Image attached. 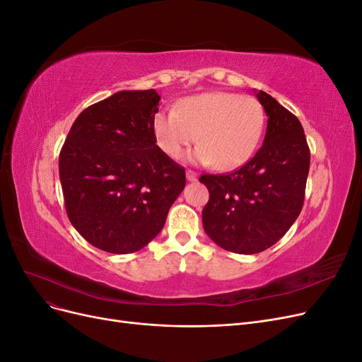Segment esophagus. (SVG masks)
<instances>
[{
    "instance_id": "1",
    "label": "esophagus",
    "mask_w": 362,
    "mask_h": 362,
    "mask_svg": "<svg viewBox=\"0 0 362 362\" xmlns=\"http://www.w3.org/2000/svg\"><path fill=\"white\" fill-rule=\"evenodd\" d=\"M185 175H187V181H196V180H198V173L193 172V170H187V172H185Z\"/></svg>"
}]
</instances>
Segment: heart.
I'll return each instance as SVG.
<instances>
[{
    "instance_id": "1",
    "label": "heart",
    "mask_w": 362,
    "mask_h": 362,
    "mask_svg": "<svg viewBox=\"0 0 362 362\" xmlns=\"http://www.w3.org/2000/svg\"><path fill=\"white\" fill-rule=\"evenodd\" d=\"M264 129L262 105L249 95L208 92L182 100L175 112L160 110L152 117L158 148L168 157H182L198 137L201 145L192 160L217 170L245 164L259 144Z\"/></svg>"
}]
</instances>
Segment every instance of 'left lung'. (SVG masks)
Segmentation results:
<instances>
[{"label":"left lung","mask_w":362,"mask_h":362,"mask_svg":"<svg viewBox=\"0 0 362 362\" xmlns=\"http://www.w3.org/2000/svg\"><path fill=\"white\" fill-rule=\"evenodd\" d=\"M257 98L267 115L264 144L240 169L199 178L210 192L202 210L206 235L245 255L275 245L298 218L311 158L299 119L269 93Z\"/></svg>","instance_id":"obj_1"}]
</instances>
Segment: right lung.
<instances>
[{"label":"right lung","instance_id":"obj_1","mask_svg":"<svg viewBox=\"0 0 362 362\" xmlns=\"http://www.w3.org/2000/svg\"><path fill=\"white\" fill-rule=\"evenodd\" d=\"M154 89L120 90L80 113L60 151L71 223L110 254L145 247L185 187V169L156 145Z\"/></svg>","mask_w":362,"mask_h":362}]
</instances>
